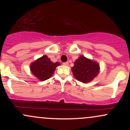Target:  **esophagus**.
<instances>
[{"instance_id":"1","label":"esophagus","mask_w":130,"mask_h":130,"mask_svg":"<svg viewBox=\"0 0 130 130\" xmlns=\"http://www.w3.org/2000/svg\"><path fill=\"white\" fill-rule=\"evenodd\" d=\"M63 65H65V66H68V65H69V63H68V62H64V63H63Z\"/></svg>"}]
</instances>
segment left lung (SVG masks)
<instances>
[{
  "label": "left lung",
  "mask_w": 130,
  "mask_h": 130,
  "mask_svg": "<svg viewBox=\"0 0 130 130\" xmlns=\"http://www.w3.org/2000/svg\"><path fill=\"white\" fill-rule=\"evenodd\" d=\"M100 69L98 62L80 56L74 62L71 71L77 80L83 83H87L97 76Z\"/></svg>",
  "instance_id": "left-lung-1"
}]
</instances>
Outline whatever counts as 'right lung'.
<instances>
[{"label":"right lung","instance_id":"right-lung-1","mask_svg":"<svg viewBox=\"0 0 130 130\" xmlns=\"http://www.w3.org/2000/svg\"><path fill=\"white\" fill-rule=\"evenodd\" d=\"M60 65L59 62H54L46 55L38 58L30 65L32 73L41 81L48 79L54 73L56 67Z\"/></svg>","mask_w":130,"mask_h":130}]
</instances>
